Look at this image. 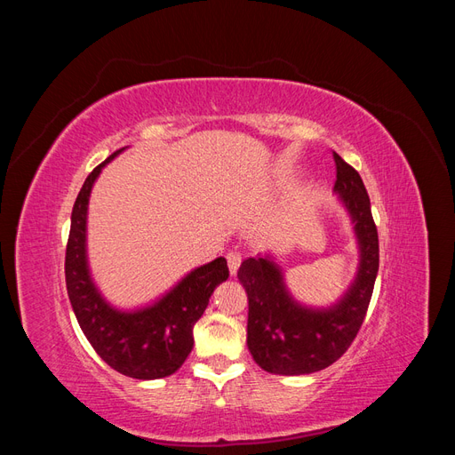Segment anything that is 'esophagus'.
<instances>
[{
  "instance_id": "obj_1",
  "label": "esophagus",
  "mask_w": 455,
  "mask_h": 455,
  "mask_svg": "<svg viewBox=\"0 0 455 455\" xmlns=\"http://www.w3.org/2000/svg\"><path fill=\"white\" fill-rule=\"evenodd\" d=\"M241 261H243V258H241L239 252H228V266H229L231 275H237Z\"/></svg>"
}]
</instances>
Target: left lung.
<instances>
[{
    "mask_svg": "<svg viewBox=\"0 0 455 455\" xmlns=\"http://www.w3.org/2000/svg\"><path fill=\"white\" fill-rule=\"evenodd\" d=\"M334 161V191L351 218L359 246V267L343 296L328 307L299 304L271 254L244 259L237 271L249 296L246 346L256 364L269 374H313L336 363L359 332L374 292L379 244L370 197L359 172L336 151Z\"/></svg>",
    "mask_w": 455,
    "mask_h": 455,
    "instance_id": "8db88e82",
    "label": "left lung"
}]
</instances>
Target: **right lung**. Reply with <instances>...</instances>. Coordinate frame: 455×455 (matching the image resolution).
<instances>
[{
    "instance_id": "right-lung-1",
    "label": "right lung",
    "mask_w": 455,
    "mask_h": 455,
    "mask_svg": "<svg viewBox=\"0 0 455 455\" xmlns=\"http://www.w3.org/2000/svg\"><path fill=\"white\" fill-rule=\"evenodd\" d=\"M125 148L96 167L74 203L66 246V288L76 319L100 359L134 379L167 378L194 349V326L214 288L229 277L226 258L189 271L169 292L136 309H117L96 288L87 259V211L96 178Z\"/></svg>"
}]
</instances>
